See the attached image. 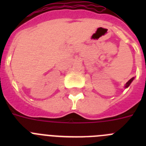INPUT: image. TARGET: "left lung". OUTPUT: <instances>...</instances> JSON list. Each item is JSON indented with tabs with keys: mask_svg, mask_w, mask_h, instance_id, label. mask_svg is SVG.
I'll list each match as a JSON object with an SVG mask.
<instances>
[{
	"mask_svg": "<svg viewBox=\"0 0 146 146\" xmlns=\"http://www.w3.org/2000/svg\"><path fill=\"white\" fill-rule=\"evenodd\" d=\"M134 79H135V77H132V78H131V79H130L128 81V82H126V85H125V88H128L129 86V85L131 84V82H132V81H133V80H134Z\"/></svg>",
	"mask_w": 146,
	"mask_h": 146,
	"instance_id": "8db88e82",
	"label": "left lung"
}]
</instances>
